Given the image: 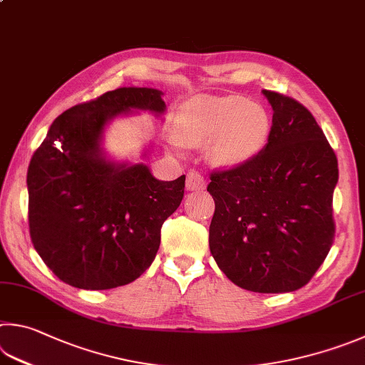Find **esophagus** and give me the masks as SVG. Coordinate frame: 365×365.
<instances>
[{"label":"esophagus","mask_w":365,"mask_h":365,"mask_svg":"<svg viewBox=\"0 0 365 365\" xmlns=\"http://www.w3.org/2000/svg\"><path fill=\"white\" fill-rule=\"evenodd\" d=\"M205 188V178L200 172H188L187 175V190L190 191H200Z\"/></svg>","instance_id":"esophagus-1"}]
</instances>
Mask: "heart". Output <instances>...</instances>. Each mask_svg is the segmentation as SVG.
Here are the masks:
<instances>
[{
  "label": "heart",
  "instance_id": "1",
  "mask_svg": "<svg viewBox=\"0 0 365 365\" xmlns=\"http://www.w3.org/2000/svg\"><path fill=\"white\" fill-rule=\"evenodd\" d=\"M269 115L262 105L237 96L200 97L190 101L175 116L177 135L170 143H207L209 158L217 164L233 165L254 158L268 140Z\"/></svg>",
  "mask_w": 365,
  "mask_h": 365
}]
</instances>
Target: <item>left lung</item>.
Instances as JSON below:
<instances>
[{
  "label": "left lung",
  "instance_id": "left-lung-1",
  "mask_svg": "<svg viewBox=\"0 0 365 365\" xmlns=\"http://www.w3.org/2000/svg\"><path fill=\"white\" fill-rule=\"evenodd\" d=\"M273 124L263 150L210 174L209 247L231 282L281 294L308 284L334 244L339 163L314 116L295 98L263 91Z\"/></svg>",
  "mask_w": 365,
  "mask_h": 365
}]
</instances>
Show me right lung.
<instances>
[{
	"mask_svg": "<svg viewBox=\"0 0 365 365\" xmlns=\"http://www.w3.org/2000/svg\"><path fill=\"white\" fill-rule=\"evenodd\" d=\"M163 92L119 88L56 118L26 172L31 242L58 279L86 290L125 286L153 263L161 227L185 193V175L158 180L148 165L113 163L105 125L130 110L165 111Z\"/></svg>",
	"mask_w": 365,
	"mask_h": 365,
	"instance_id": "1",
	"label": "right lung"
}]
</instances>
